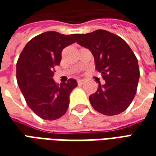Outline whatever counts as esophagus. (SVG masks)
I'll use <instances>...</instances> for the list:
<instances>
[{"instance_id":"esophagus-1","label":"esophagus","mask_w":156,"mask_h":156,"mask_svg":"<svg viewBox=\"0 0 156 156\" xmlns=\"http://www.w3.org/2000/svg\"><path fill=\"white\" fill-rule=\"evenodd\" d=\"M83 83H84V80H83V79H78V84H83Z\"/></svg>"}]
</instances>
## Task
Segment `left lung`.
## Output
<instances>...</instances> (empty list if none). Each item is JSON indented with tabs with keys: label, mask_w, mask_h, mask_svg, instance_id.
Returning a JSON list of instances; mask_svg holds the SVG:
<instances>
[{
	"label": "left lung",
	"mask_w": 156,
	"mask_h": 156,
	"mask_svg": "<svg viewBox=\"0 0 156 156\" xmlns=\"http://www.w3.org/2000/svg\"><path fill=\"white\" fill-rule=\"evenodd\" d=\"M73 37L91 51L95 68L105 80L104 85L98 83V90L89 96L93 108L109 116L126 110L135 96L140 78L138 60L129 46L120 37L105 30L73 34Z\"/></svg>",
	"instance_id": "obj_1"
}]
</instances>
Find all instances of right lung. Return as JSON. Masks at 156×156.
Here are the masks:
<instances>
[{
	"label": "right lung",
	"instance_id": "obj_1",
	"mask_svg": "<svg viewBox=\"0 0 156 156\" xmlns=\"http://www.w3.org/2000/svg\"><path fill=\"white\" fill-rule=\"evenodd\" d=\"M73 35L46 32L27 43L16 63V80L29 108L43 119L55 120L67 112L69 95L78 86L73 78L57 84L53 68L60 64L63 48Z\"/></svg>",
	"mask_w": 156,
	"mask_h": 156
}]
</instances>
